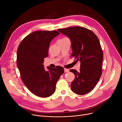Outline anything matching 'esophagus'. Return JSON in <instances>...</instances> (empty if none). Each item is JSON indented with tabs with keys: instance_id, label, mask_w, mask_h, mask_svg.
I'll return each mask as SVG.
<instances>
[{
	"instance_id": "obj_1",
	"label": "esophagus",
	"mask_w": 122,
	"mask_h": 122,
	"mask_svg": "<svg viewBox=\"0 0 122 122\" xmlns=\"http://www.w3.org/2000/svg\"><path fill=\"white\" fill-rule=\"evenodd\" d=\"M69 69H66V68H64V72H67L69 71Z\"/></svg>"
}]
</instances>
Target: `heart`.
Segmentation results:
<instances>
[{
  "label": "heart",
  "instance_id": "obj_1",
  "mask_svg": "<svg viewBox=\"0 0 122 122\" xmlns=\"http://www.w3.org/2000/svg\"><path fill=\"white\" fill-rule=\"evenodd\" d=\"M68 40L67 38H62V39H60V40H61V41H64V40Z\"/></svg>",
  "mask_w": 122,
  "mask_h": 122
}]
</instances>
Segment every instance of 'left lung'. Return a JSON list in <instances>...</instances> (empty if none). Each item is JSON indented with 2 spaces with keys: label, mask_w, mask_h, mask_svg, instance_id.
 <instances>
[{
  "label": "left lung",
  "mask_w": 122,
  "mask_h": 122,
  "mask_svg": "<svg viewBox=\"0 0 122 122\" xmlns=\"http://www.w3.org/2000/svg\"><path fill=\"white\" fill-rule=\"evenodd\" d=\"M57 30L70 39L72 57L81 62L80 71L71 69L75 75L71 83L72 91L84 95L92 91L102 74L103 53L99 40L91 30L81 26H74Z\"/></svg>",
  "instance_id": "left-lung-1"
}]
</instances>
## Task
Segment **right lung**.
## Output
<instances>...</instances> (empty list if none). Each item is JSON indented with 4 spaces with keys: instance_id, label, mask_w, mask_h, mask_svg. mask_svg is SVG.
Wrapping results in <instances>:
<instances>
[{
    "instance_id": "obj_1",
    "label": "right lung",
    "mask_w": 122,
    "mask_h": 122,
    "mask_svg": "<svg viewBox=\"0 0 122 122\" xmlns=\"http://www.w3.org/2000/svg\"><path fill=\"white\" fill-rule=\"evenodd\" d=\"M59 33L57 31H37L29 34L20 43L17 51V66L21 79L28 89L38 97L53 95L64 68H48L43 65L48 57L50 42Z\"/></svg>"
}]
</instances>
